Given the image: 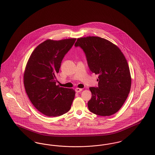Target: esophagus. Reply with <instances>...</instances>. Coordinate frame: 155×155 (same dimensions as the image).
I'll return each mask as SVG.
<instances>
[{
  "instance_id": "esophagus-1",
  "label": "esophagus",
  "mask_w": 155,
  "mask_h": 155,
  "mask_svg": "<svg viewBox=\"0 0 155 155\" xmlns=\"http://www.w3.org/2000/svg\"><path fill=\"white\" fill-rule=\"evenodd\" d=\"M75 92H80L81 91H82V89L77 88L75 89Z\"/></svg>"
}]
</instances>
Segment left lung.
Wrapping results in <instances>:
<instances>
[{"instance_id": "left-lung-1", "label": "left lung", "mask_w": 155, "mask_h": 155, "mask_svg": "<svg viewBox=\"0 0 155 155\" xmlns=\"http://www.w3.org/2000/svg\"><path fill=\"white\" fill-rule=\"evenodd\" d=\"M75 46L85 53L90 70L98 74L97 87H90L89 110L109 116L122 107L130 93L131 78L125 56L118 47L98 37L78 38Z\"/></svg>"}]
</instances>
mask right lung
Instances as JSON below:
<instances>
[{
    "mask_svg": "<svg viewBox=\"0 0 155 155\" xmlns=\"http://www.w3.org/2000/svg\"><path fill=\"white\" fill-rule=\"evenodd\" d=\"M75 40L48 39L34 49L27 62L24 74L26 93L34 107L46 116H59L71 108L75 91L56 85V75Z\"/></svg>",
    "mask_w": 155,
    "mask_h": 155,
    "instance_id": "add662e5",
    "label": "right lung"
}]
</instances>
